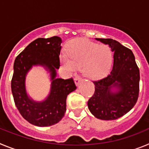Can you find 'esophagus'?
I'll return each instance as SVG.
<instances>
[{"label":"esophagus","instance_id":"obj_1","mask_svg":"<svg viewBox=\"0 0 149 149\" xmlns=\"http://www.w3.org/2000/svg\"><path fill=\"white\" fill-rule=\"evenodd\" d=\"M81 81V77H80V76H77V77H74V83H75V84L77 85V86L80 84Z\"/></svg>","mask_w":149,"mask_h":149}]
</instances>
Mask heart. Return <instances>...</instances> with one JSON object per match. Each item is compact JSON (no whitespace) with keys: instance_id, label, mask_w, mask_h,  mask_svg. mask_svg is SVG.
Listing matches in <instances>:
<instances>
[{"instance_id":"obj_1","label":"heart","mask_w":149,"mask_h":149,"mask_svg":"<svg viewBox=\"0 0 149 149\" xmlns=\"http://www.w3.org/2000/svg\"><path fill=\"white\" fill-rule=\"evenodd\" d=\"M66 52L60 55V62L68 72L82 69L84 76L98 80L109 73L113 63V53L107 45H98L86 39H77L68 45Z\"/></svg>"}]
</instances>
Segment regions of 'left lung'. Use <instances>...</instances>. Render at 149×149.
I'll list each match as a JSON object with an SVG mask.
<instances>
[{
	"label": "left lung",
	"instance_id": "8db88e82",
	"mask_svg": "<svg viewBox=\"0 0 149 149\" xmlns=\"http://www.w3.org/2000/svg\"><path fill=\"white\" fill-rule=\"evenodd\" d=\"M95 39L110 46L113 52V65L109 75L93 81L95 93L88 101V107L97 119L114 120L127 113L136 104L139 70L131 50L112 39Z\"/></svg>",
	"mask_w": 149,
	"mask_h": 149
}]
</instances>
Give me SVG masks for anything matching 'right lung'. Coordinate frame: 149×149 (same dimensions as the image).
I'll return each mask as SVG.
<instances>
[{"mask_svg":"<svg viewBox=\"0 0 149 149\" xmlns=\"http://www.w3.org/2000/svg\"><path fill=\"white\" fill-rule=\"evenodd\" d=\"M62 39L59 36L39 38L24 48L15 58L13 65L11 89L15 106L21 115L30 124L39 127L55 125L66 110V98L76 89L73 79L57 78ZM44 67L50 73L51 89L42 102L34 101L26 89V77L33 66Z\"/></svg>","mask_w":149,"mask_h":149,"instance_id":"add662e5","label":"right lung"}]
</instances>
